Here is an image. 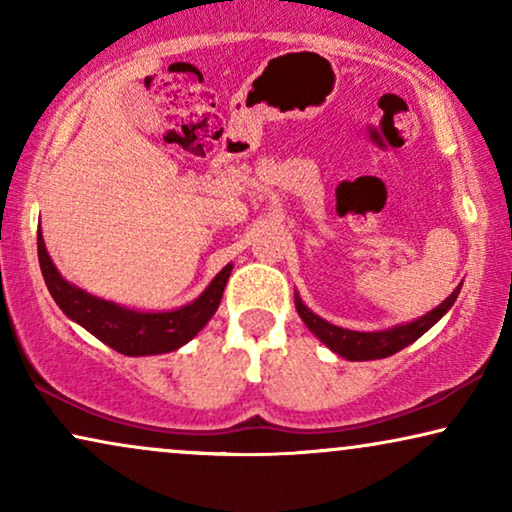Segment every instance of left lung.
I'll list each match as a JSON object with an SVG mask.
<instances>
[{
  "mask_svg": "<svg viewBox=\"0 0 512 512\" xmlns=\"http://www.w3.org/2000/svg\"><path fill=\"white\" fill-rule=\"evenodd\" d=\"M461 291V284L447 296L438 307H433L431 312H426L424 317L408 324H398L384 331H349V328L335 326L331 321L321 319L319 314H314L310 307L303 303V298L296 293V310L300 319L305 321V326L331 349V352L340 354L347 361H373V359H387V356L401 352L403 347H408L417 338L429 331L433 324H438L440 319L450 312Z\"/></svg>",
  "mask_w": 512,
  "mask_h": 512,
  "instance_id": "1",
  "label": "left lung"
}]
</instances>
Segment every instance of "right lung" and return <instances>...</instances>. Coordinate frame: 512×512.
I'll list each match as a JSON object with an SVG mask.
<instances>
[{
	"label": "right lung",
	"instance_id": "right-lung-1",
	"mask_svg": "<svg viewBox=\"0 0 512 512\" xmlns=\"http://www.w3.org/2000/svg\"><path fill=\"white\" fill-rule=\"evenodd\" d=\"M37 249L41 275H44L48 291H51L60 310L86 328L88 333H93L97 340H102L104 345L125 356H156L184 347L219 310L223 289H226L230 272H233V263H228L207 284V289L188 305H181L177 310L146 312L130 310V307L118 305L114 300L97 298L93 293L67 282L48 256L41 228L37 235Z\"/></svg>",
	"mask_w": 512,
	"mask_h": 512
}]
</instances>
